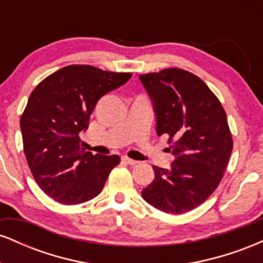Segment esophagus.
<instances>
[{
  "instance_id": "obj_1",
  "label": "esophagus",
  "mask_w": 263,
  "mask_h": 263,
  "mask_svg": "<svg viewBox=\"0 0 263 263\" xmlns=\"http://www.w3.org/2000/svg\"><path fill=\"white\" fill-rule=\"evenodd\" d=\"M122 161L125 162V163H127V164H129V165H135V164H137V161H135V159H131V158H128V157H122Z\"/></svg>"
}]
</instances>
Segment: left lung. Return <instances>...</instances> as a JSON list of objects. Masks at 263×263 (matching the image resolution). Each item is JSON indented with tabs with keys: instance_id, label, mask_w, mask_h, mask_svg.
<instances>
[{
	"instance_id": "1",
	"label": "left lung",
	"mask_w": 263,
	"mask_h": 263,
	"mask_svg": "<svg viewBox=\"0 0 263 263\" xmlns=\"http://www.w3.org/2000/svg\"><path fill=\"white\" fill-rule=\"evenodd\" d=\"M153 105L156 132L170 136V170L153 165L155 179L142 198L156 209L183 214L218 188L232 152L225 110L197 75L171 68L140 75Z\"/></svg>"
}]
</instances>
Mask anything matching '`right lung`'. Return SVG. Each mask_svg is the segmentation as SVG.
Masks as SVG:
<instances>
[{
	"label": "right lung",
	"instance_id": "1",
	"mask_svg": "<svg viewBox=\"0 0 263 263\" xmlns=\"http://www.w3.org/2000/svg\"><path fill=\"white\" fill-rule=\"evenodd\" d=\"M132 77L91 65H69L47 77L21 116L23 149L33 178L58 203L77 205L100 194L120 157L92 155L80 147L81 132L105 93Z\"/></svg>",
	"mask_w": 263,
	"mask_h": 263
}]
</instances>
